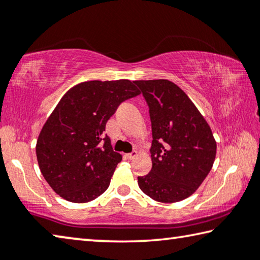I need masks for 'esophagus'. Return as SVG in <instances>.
<instances>
[{"mask_svg": "<svg viewBox=\"0 0 260 260\" xmlns=\"http://www.w3.org/2000/svg\"><path fill=\"white\" fill-rule=\"evenodd\" d=\"M139 155V152L136 151V150H134V151H132V152H129V153H127V158H128V159H134V158Z\"/></svg>", "mask_w": 260, "mask_h": 260, "instance_id": "1", "label": "esophagus"}]
</instances>
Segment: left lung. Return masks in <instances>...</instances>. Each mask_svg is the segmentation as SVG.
I'll use <instances>...</instances> for the list:
<instances>
[{
    "label": "left lung",
    "instance_id": "obj_1",
    "mask_svg": "<svg viewBox=\"0 0 260 260\" xmlns=\"http://www.w3.org/2000/svg\"><path fill=\"white\" fill-rule=\"evenodd\" d=\"M150 113L152 169L138 178L141 190L160 203H175L197 190L212 169L217 142L188 95L165 79L136 80Z\"/></svg>",
    "mask_w": 260,
    "mask_h": 260
}]
</instances>
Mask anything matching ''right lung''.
Segmentation results:
<instances>
[{"label": "right lung", "mask_w": 260, "mask_h": 260, "mask_svg": "<svg viewBox=\"0 0 260 260\" xmlns=\"http://www.w3.org/2000/svg\"><path fill=\"white\" fill-rule=\"evenodd\" d=\"M141 94L134 81H85L69 89L39 134V167L57 195L87 203L107 190L120 153L105 136L110 117L121 102Z\"/></svg>", "instance_id": "right-lung-1"}]
</instances>
